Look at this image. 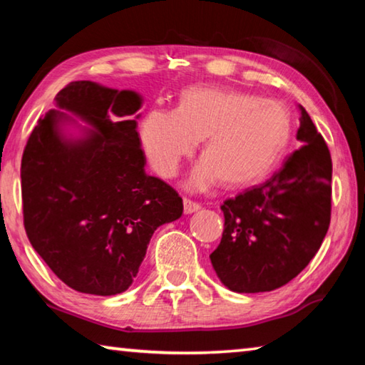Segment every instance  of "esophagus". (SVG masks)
Masks as SVG:
<instances>
[{
  "mask_svg": "<svg viewBox=\"0 0 365 365\" xmlns=\"http://www.w3.org/2000/svg\"><path fill=\"white\" fill-rule=\"evenodd\" d=\"M200 207H201L200 202L190 200V197H183V211H185V214L195 212V211H197V209H200Z\"/></svg>",
  "mask_w": 365,
  "mask_h": 365,
  "instance_id": "obj_1",
  "label": "esophagus"
}]
</instances>
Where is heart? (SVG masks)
Returning <instances> with one entry per match:
<instances>
[{"label": "heart", "instance_id": "obj_1", "mask_svg": "<svg viewBox=\"0 0 365 365\" xmlns=\"http://www.w3.org/2000/svg\"><path fill=\"white\" fill-rule=\"evenodd\" d=\"M293 122L282 103L225 88L183 91L174 113L154 109L141 123V143L158 175L170 178L202 140V159L190 178L206 188L220 178L225 187L256 183L280 163Z\"/></svg>", "mask_w": 365, "mask_h": 365}]
</instances>
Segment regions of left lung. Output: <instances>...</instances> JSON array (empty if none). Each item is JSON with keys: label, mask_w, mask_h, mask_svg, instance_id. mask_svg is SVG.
I'll use <instances>...</instances> for the list:
<instances>
[{"label": "left lung", "mask_w": 365, "mask_h": 365, "mask_svg": "<svg viewBox=\"0 0 365 365\" xmlns=\"http://www.w3.org/2000/svg\"><path fill=\"white\" fill-rule=\"evenodd\" d=\"M299 108L296 138L302 146L267 182L220 206L224 233L209 257L232 292H272L287 285L316 256L330 227V150Z\"/></svg>", "instance_id": "left-lung-1"}]
</instances>
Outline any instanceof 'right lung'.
Listing matches in <instances>:
<instances>
[{
  "label": "right lung",
  "mask_w": 365,
  "mask_h": 365,
  "mask_svg": "<svg viewBox=\"0 0 365 365\" xmlns=\"http://www.w3.org/2000/svg\"><path fill=\"white\" fill-rule=\"evenodd\" d=\"M56 104L98 132L66 141L58 132L64 113L40 117L21 164L26 233L67 287L122 293L137 277L154 230L180 217L183 201L169 183L145 172L133 119L141 98L135 91L80 80L59 91Z\"/></svg>",
  "instance_id": "obj_1"
}]
</instances>
